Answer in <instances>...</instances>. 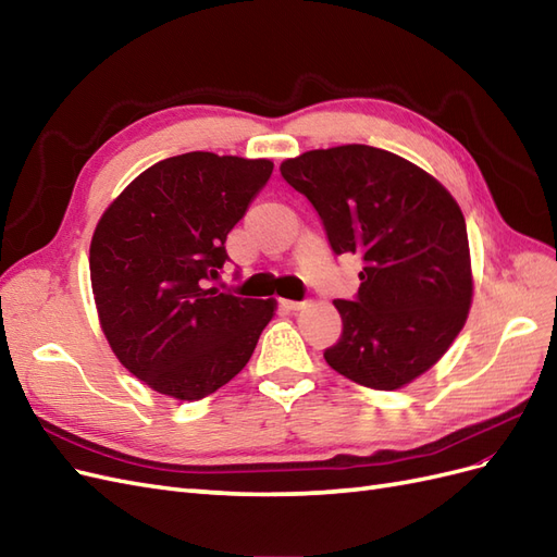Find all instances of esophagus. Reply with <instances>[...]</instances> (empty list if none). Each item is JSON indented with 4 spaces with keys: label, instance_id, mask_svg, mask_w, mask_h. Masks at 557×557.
<instances>
[{
    "label": "esophagus",
    "instance_id": "1",
    "mask_svg": "<svg viewBox=\"0 0 557 557\" xmlns=\"http://www.w3.org/2000/svg\"><path fill=\"white\" fill-rule=\"evenodd\" d=\"M278 305H281L283 309H288V311H299V309L307 307V299H301V301H295V299H278Z\"/></svg>",
    "mask_w": 557,
    "mask_h": 557
}]
</instances>
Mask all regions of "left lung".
I'll list each match as a JSON object with an SVG mask.
<instances>
[{
  "label": "left lung",
  "mask_w": 557,
  "mask_h": 557,
  "mask_svg": "<svg viewBox=\"0 0 557 557\" xmlns=\"http://www.w3.org/2000/svg\"><path fill=\"white\" fill-rule=\"evenodd\" d=\"M305 195L334 256L358 252V295L334 299L342 336L327 364L374 391H395L440 360L471 305L465 215L440 181L387 150L348 144L281 164Z\"/></svg>",
  "instance_id": "obj_1"
}]
</instances>
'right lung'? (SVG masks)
Wrapping results in <instances>:
<instances>
[{"instance_id": "right-lung-1", "label": "right lung", "mask_w": 557, "mask_h": 557, "mask_svg": "<svg viewBox=\"0 0 557 557\" xmlns=\"http://www.w3.org/2000/svg\"><path fill=\"white\" fill-rule=\"evenodd\" d=\"M274 164L215 153L166 158L104 211L90 244L99 323L129 372L153 391L201 399L237 376L274 299L209 288L230 260V230Z\"/></svg>"}]
</instances>
